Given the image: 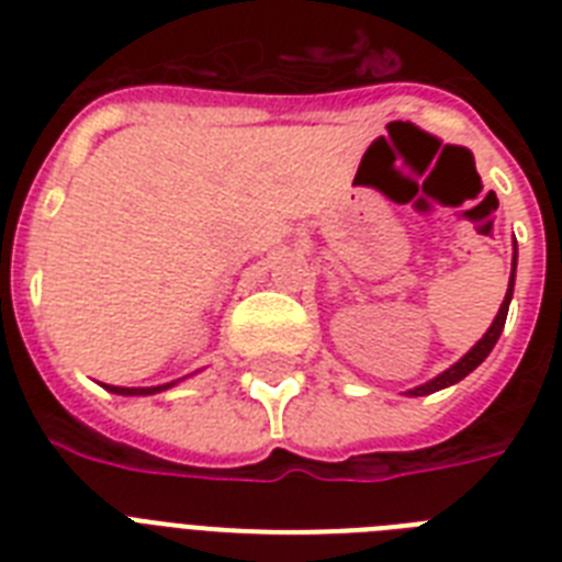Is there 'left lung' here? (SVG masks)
Here are the masks:
<instances>
[{
  "mask_svg": "<svg viewBox=\"0 0 562 562\" xmlns=\"http://www.w3.org/2000/svg\"><path fill=\"white\" fill-rule=\"evenodd\" d=\"M514 277H516V256H514V273H510V285H507V294H505V303H502V308H498L496 321H493V326H490L487 333H484V338H481L475 347H472L467 356H463L461 361H454L452 368L443 370L440 375H435L431 382L419 384V387H414V391H408V396H426V393H435V391H443V387H449V384L461 382L463 375H470L472 370L479 368L481 361L487 359L490 350L496 347L498 335H502V329H505V321H507V308H510V297H514Z\"/></svg>",
  "mask_w": 562,
  "mask_h": 562,
  "instance_id": "8db88e82",
  "label": "left lung"
}]
</instances>
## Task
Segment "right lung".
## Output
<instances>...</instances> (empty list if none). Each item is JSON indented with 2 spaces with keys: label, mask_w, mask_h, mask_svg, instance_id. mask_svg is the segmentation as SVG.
<instances>
[{
  "label": "right lung",
  "mask_w": 562,
  "mask_h": 562,
  "mask_svg": "<svg viewBox=\"0 0 562 562\" xmlns=\"http://www.w3.org/2000/svg\"><path fill=\"white\" fill-rule=\"evenodd\" d=\"M171 384H157V387H116V384H104V387H108L110 393H122V396H148V393L166 391V387H171Z\"/></svg>",
  "instance_id": "1"
}]
</instances>
